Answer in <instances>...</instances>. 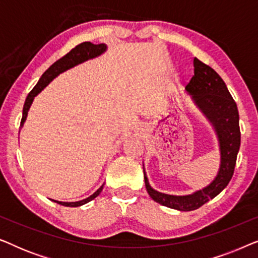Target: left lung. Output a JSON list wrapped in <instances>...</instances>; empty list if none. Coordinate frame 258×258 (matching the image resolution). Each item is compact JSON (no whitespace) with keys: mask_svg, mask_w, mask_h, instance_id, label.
<instances>
[{"mask_svg":"<svg viewBox=\"0 0 258 258\" xmlns=\"http://www.w3.org/2000/svg\"><path fill=\"white\" fill-rule=\"evenodd\" d=\"M185 89L211 122L217 134L221 150V165L217 176L209 185L191 195L174 196L158 192L151 188L146 171L143 170V172L147 191L155 202L171 209L191 211L199 209L217 196L230 182L241 146V132L236 102L229 93L224 81L211 67L201 62L199 58H194V75Z\"/></svg>","mask_w":258,"mask_h":258,"instance_id":"obj_1","label":"left lung"}]
</instances>
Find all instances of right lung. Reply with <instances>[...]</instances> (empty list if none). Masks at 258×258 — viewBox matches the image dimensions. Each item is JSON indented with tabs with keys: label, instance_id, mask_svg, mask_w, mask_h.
Returning <instances> with one entry per match:
<instances>
[{
	"label": "right lung",
	"instance_id": "1",
	"mask_svg": "<svg viewBox=\"0 0 258 258\" xmlns=\"http://www.w3.org/2000/svg\"><path fill=\"white\" fill-rule=\"evenodd\" d=\"M105 50H107V45L103 43L94 44V43H91V42H83V43L76 45L75 48L72 49L68 54L63 56L62 58H59L58 61H56L54 64H51L50 67H49V68L43 73V75L41 76V79L37 82L36 86L33 88V90L30 91L29 95H28L26 98V102H24V107H23L22 119H21V126L23 125L24 121H26L28 111H29L31 103H33L34 97L36 96L38 93H41V91L43 90L44 88L47 87L56 76L59 75V74L63 72H66V70L73 68V67L80 64V63L88 61V59H91L94 57H97V56L103 54ZM103 185L104 184H102L101 188L97 189L96 191L93 194V195L87 197V199H84L82 201H77V202H59V201H54V202L61 204V206H64V207L83 206V204L90 202L91 200H94L95 197H97L98 195H100L102 189H103Z\"/></svg>",
	"mask_w": 258,
	"mask_h": 258
}]
</instances>
